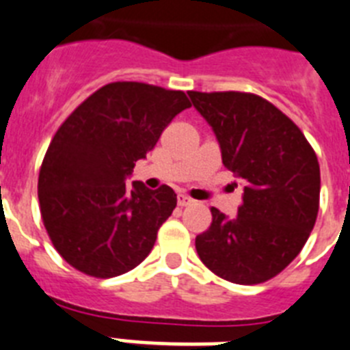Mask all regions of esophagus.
<instances>
[{
	"instance_id": "34e87169",
	"label": "esophagus",
	"mask_w": 350,
	"mask_h": 350,
	"mask_svg": "<svg viewBox=\"0 0 350 350\" xmlns=\"http://www.w3.org/2000/svg\"><path fill=\"white\" fill-rule=\"evenodd\" d=\"M192 202H193V200L190 199L188 196H185V193H179V196H178V204L181 206V208H183V206H190Z\"/></svg>"
}]
</instances>
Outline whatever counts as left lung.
<instances>
[{
    "label": "left lung",
    "instance_id": "1",
    "mask_svg": "<svg viewBox=\"0 0 350 350\" xmlns=\"http://www.w3.org/2000/svg\"><path fill=\"white\" fill-rule=\"evenodd\" d=\"M211 124L221 162L245 181L238 217L211 208L196 238L200 260L220 278L255 285L282 273L305 247L321 196L317 154L291 118L243 91H188Z\"/></svg>",
    "mask_w": 350,
    "mask_h": 350
}]
</instances>
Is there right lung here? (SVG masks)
<instances>
[{"label":"right lung","mask_w":350,"mask_h":350,"mask_svg":"<svg viewBox=\"0 0 350 350\" xmlns=\"http://www.w3.org/2000/svg\"><path fill=\"white\" fill-rule=\"evenodd\" d=\"M187 107L183 91L120 81L88 96L54 133L38 174L40 215L77 271L112 278L150 255L178 199L167 185L124 179Z\"/></svg>","instance_id":"right-lung-1"}]
</instances>
